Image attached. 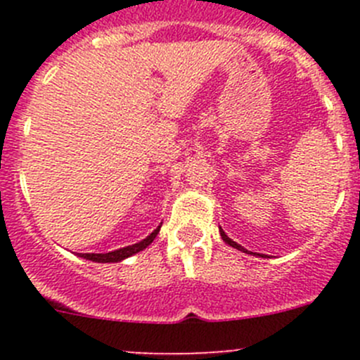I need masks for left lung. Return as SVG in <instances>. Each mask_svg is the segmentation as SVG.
<instances>
[{"mask_svg": "<svg viewBox=\"0 0 360 360\" xmlns=\"http://www.w3.org/2000/svg\"><path fill=\"white\" fill-rule=\"evenodd\" d=\"M219 233H221V238H223V240H224V242H226V244H228V245H231V248H235V249L242 250V252H245V254H254V256H261V254H256V252H250V250H248V249H244V248H242V245H240V244H237V242H233V240H231V238H230V237H228V235H226V233H224V231H223V228H221V226H219ZM261 257H263V256H261Z\"/></svg>", "mask_w": 360, "mask_h": 360, "instance_id": "left-lung-1", "label": "left lung"}]
</instances>
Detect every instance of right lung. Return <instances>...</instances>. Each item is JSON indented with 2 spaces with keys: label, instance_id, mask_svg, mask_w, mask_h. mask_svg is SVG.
Wrapping results in <instances>:
<instances>
[{
  "label": "right lung",
  "instance_id": "1",
  "mask_svg": "<svg viewBox=\"0 0 360 360\" xmlns=\"http://www.w3.org/2000/svg\"><path fill=\"white\" fill-rule=\"evenodd\" d=\"M160 226H162V224H160ZM160 226L155 228V230L151 231V233L148 235L146 238H143V240L137 242V244H132V245H127V248L111 250V252H99V254L85 252V254H78V256L83 257V259L96 261V263H118V261L127 259V257L134 256V254H137V252H141L143 249H146L148 245H150L151 242L155 240V237L158 235Z\"/></svg>",
  "mask_w": 360,
  "mask_h": 360
}]
</instances>
